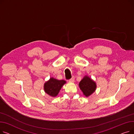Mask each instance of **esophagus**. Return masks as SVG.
Returning <instances> with one entry per match:
<instances>
[{"mask_svg": "<svg viewBox=\"0 0 134 134\" xmlns=\"http://www.w3.org/2000/svg\"><path fill=\"white\" fill-rule=\"evenodd\" d=\"M74 79H75V78H74V76H73L72 78L69 80V82H74Z\"/></svg>", "mask_w": 134, "mask_h": 134, "instance_id": "34e87169", "label": "esophagus"}]
</instances>
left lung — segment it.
<instances>
[{
    "instance_id": "1",
    "label": "left lung",
    "mask_w": 134,
    "mask_h": 134,
    "mask_svg": "<svg viewBox=\"0 0 134 134\" xmlns=\"http://www.w3.org/2000/svg\"><path fill=\"white\" fill-rule=\"evenodd\" d=\"M79 86L83 94L86 97L93 94L97 88L96 82L87 75L83 76L82 79L80 81Z\"/></svg>"
}]
</instances>
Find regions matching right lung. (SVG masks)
I'll list each match as a JSON object with an SVG mask.
<instances>
[{"label": "right lung", "mask_w": 134, "mask_h": 134, "mask_svg": "<svg viewBox=\"0 0 134 134\" xmlns=\"http://www.w3.org/2000/svg\"><path fill=\"white\" fill-rule=\"evenodd\" d=\"M66 83L64 80H57L54 78H51L44 83L43 89L44 92L52 97L58 96L62 86Z\"/></svg>", "instance_id": "right-lung-1"}]
</instances>
